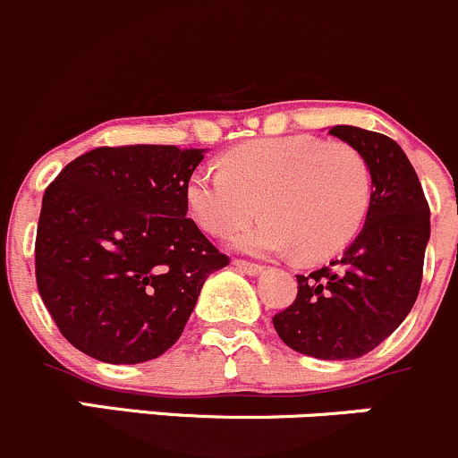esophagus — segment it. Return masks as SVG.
<instances>
[{"mask_svg": "<svg viewBox=\"0 0 458 458\" xmlns=\"http://www.w3.org/2000/svg\"><path fill=\"white\" fill-rule=\"evenodd\" d=\"M234 267L242 272H246V275L255 276V275H261L263 266H259V263H252V261H243V259H234Z\"/></svg>", "mask_w": 458, "mask_h": 458, "instance_id": "1", "label": "esophagus"}]
</instances>
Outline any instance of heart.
Masks as SVG:
<instances>
[{"label":"heart","instance_id":"1","mask_svg":"<svg viewBox=\"0 0 458 458\" xmlns=\"http://www.w3.org/2000/svg\"><path fill=\"white\" fill-rule=\"evenodd\" d=\"M370 201L366 159L344 141L266 137L233 148L221 168H197L186 183L192 219L210 234H233L250 255L288 252L303 261L335 255L361 225Z\"/></svg>","mask_w":458,"mask_h":458}]
</instances>
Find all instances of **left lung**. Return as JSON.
<instances>
[{"instance_id":"1","label":"left lung","mask_w":458,"mask_h":458,"mask_svg":"<svg viewBox=\"0 0 458 458\" xmlns=\"http://www.w3.org/2000/svg\"><path fill=\"white\" fill-rule=\"evenodd\" d=\"M330 135L350 143L370 170L366 225L336 261L297 275V299L272 323L297 352L348 361L377 348L412 310L423 279L429 206L394 140L357 126H335Z\"/></svg>"}]
</instances>
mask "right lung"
I'll use <instances>...</instances> for the list:
<instances>
[{
    "instance_id": "1",
    "label": "right lung",
    "mask_w": 458,
    "mask_h": 458,
    "mask_svg": "<svg viewBox=\"0 0 458 458\" xmlns=\"http://www.w3.org/2000/svg\"><path fill=\"white\" fill-rule=\"evenodd\" d=\"M203 150L101 146L46 188L39 297L59 332L104 363H141L182 336L203 281L230 259L186 219Z\"/></svg>"
}]
</instances>
